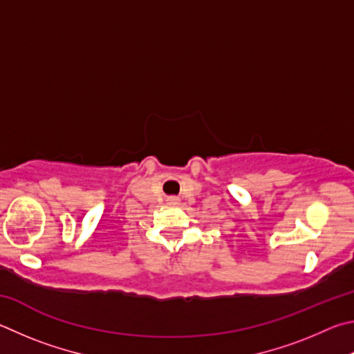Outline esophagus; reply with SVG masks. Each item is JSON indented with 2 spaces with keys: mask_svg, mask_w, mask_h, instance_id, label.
<instances>
[{
  "mask_svg": "<svg viewBox=\"0 0 354 354\" xmlns=\"http://www.w3.org/2000/svg\"><path fill=\"white\" fill-rule=\"evenodd\" d=\"M178 202H180L178 197H167V203H169V205H178Z\"/></svg>",
  "mask_w": 354,
  "mask_h": 354,
  "instance_id": "1",
  "label": "esophagus"
}]
</instances>
